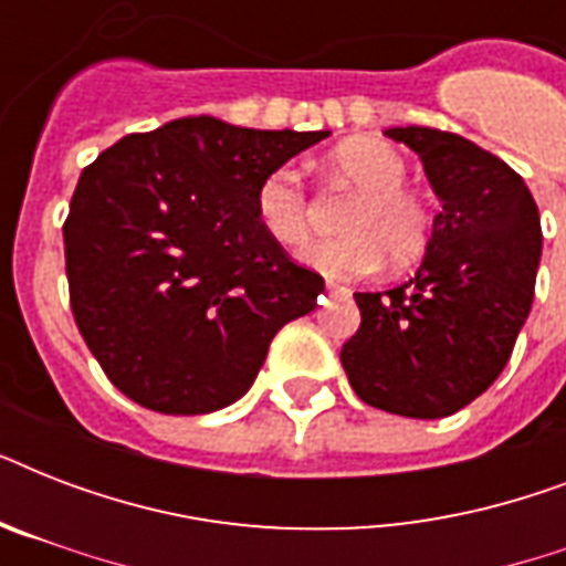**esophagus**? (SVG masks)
<instances>
[{
	"instance_id": "34e87169",
	"label": "esophagus",
	"mask_w": 566,
	"mask_h": 566,
	"mask_svg": "<svg viewBox=\"0 0 566 566\" xmlns=\"http://www.w3.org/2000/svg\"><path fill=\"white\" fill-rule=\"evenodd\" d=\"M326 291L332 293V296H349V293H353L349 287H344V284H337V282H328Z\"/></svg>"
}]
</instances>
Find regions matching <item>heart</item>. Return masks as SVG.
Here are the masks:
<instances>
[{"instance_id": "obj_1", "label": "heart", "mask_w": 566, "mask_h": 566, "mask_svg": "<svg viewBox=\"0 0 566 566\" xmlns=\"http://www.w3.org/2000/svg\"><path fill=\"white\" fill-rule=\"evenodd\" d=\"M332 170L361 190V199L344 222L346 238L319 240L300 252V261L326 279H364L385 264H408L420 255L431 234L429 205L405 188L408 167L394 146L376 137H355L337 146ZM255 217L264 234L282 247L308 238V196L293 167L266 172L255 193Z\"/></svg>"}]
</instances>
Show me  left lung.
I'll return each instance as SVG.
<instances>
[{
    "label": "left lung",
    "mask_w": 566,
    "mask_h": 566,
    "mask_svg": "<svg viewBox=\"0 0 566 566\" xmlns=\"http://www.w3.org/2000/svg\"><path fill=\"white\" fill-rule=\"evenodd\" d=\"M420 155L443 202L413 279L355 293L361 328L340 349L373 408L438 420L482 396L509 364L535 300L541 217L526 181L461 135L385 128Z\"/></svg>",
    "instance_id": "1"
}]
</instances>
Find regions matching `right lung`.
Instances as JSON below:
<instances>
[{"instance_id":"obj_1","label":"right lung","mask_w":566,"mask_h":566,"mask_svg":"<svg viewBox=\"0 0 566 566\" xmlns=\"http://www.w3.org/2000/svg\"><path fill=\"white\" fill-rule=\"evenodd\" d=\"M328 132L181 117L105 149L64 222L75 326L114 385L161 413H211L247 394L275 332L326 282L255 217L258 185Z\"/></svg>"}]
</instances>
